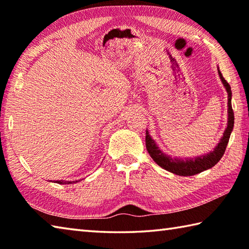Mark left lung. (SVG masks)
Segmentation results:
<instances>
[{
  "instance_id": "1",
  "label": "left lung",
  "mask_w": 249,
  "mask_h": 249,
  "mask_svg": "<svg viewBox=\"0 0 249 249\" xmlns=\"http://www.w3.org/2000/svg\"><path fill=\"white\" fill-rule=\"evenodd\" d=\"M219 75L222 83L225 87L226 91H228V106H229V118H228V127H226L225 131L223 133V137L217 143V145L214 147V150L210 153L206 155L198 156V158L194 159H177V158H171L169 155H166L160 151V147L156 145L155 141L150 137L149 131L146 130V136H145V144L146 150L149 152V154L154 162L166 171L171 172L173 174L179 176H193L196 174H199L203 171L211 168L219 162L223 156L226 145H228L231 132L233 131L234 127V111L232 109V90H231V86L228 82L225 81V78L222 75V73L219 70Z\"/></svg>"
}]
</instances>
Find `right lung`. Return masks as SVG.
<instances>
[{"label": "right lung", "instance_id": "obj_1", "mask_svg": "<svg viewBox=\"0 0 249 249\" xmlns=\"http://www.w3.org/2000/svg\"><path fill=\"white\" fill-rule=\"evenodd\" d=\"M80 181V180H78ZM56 182H58V184H61V185H65V184H72V182H77V180H75V181H65V180H56Z\"/></svg>", "mask_w": 249, "mask_h": 249}]
</instances>
